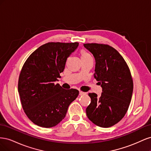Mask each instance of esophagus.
<instances>
[{
  "instance_id": "obj_1",
  "label": "esophagus",
  "mask_w": 151,
  "mask_h": 151,
  "mask_svg": "<svg viewBox=\"0 0 151 151\" xmlns=\"http://www.w3.org/2000/svg\"><path fill=\"white\" fill-rule=\"evenodd\" d=\"M86 94V93H84V92H83V91H79V95H80V96L84 95V94Z\"/></svg>"
}]
</instances>
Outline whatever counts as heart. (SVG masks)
<instances>
[{
	"instance_id": "heart-1",
	"label": "heart",
	"mask_w": 151,
	"mask_h": 151,
	"mask_svg": "<svg viewBox=\"0 0 151 151\" xmlns=\"http://www.w3.org/2000/svg\"><path fill=\"white\" fill-rule=\"evenodd\" d=\"M81 59H86V58L92 57V56L91 55V54L89 53L88 52L85 51V50H82L81 52Z\"/></svg>"
}]
</instances>
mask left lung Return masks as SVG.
I'll return each mask as SVG.
<instances>
[{"instance_id": "left-lung-1", "label": "left lung", "mask_w": 151, "mask_h": 151, "mask_svg": "<svg viewBox=\"0 0 151 151\" xmlns=\"http://www.w3.org/2000/svg\"><path fill=\"white\" fill-rule=\"evenodd\" d=\"M95 58L94 77L102 88L101 96L89 93L86 108L89 119L100 127H110L126 114L133 93V80L126 62L116 50L108 45L86 43Z\"/></svg>"}]
</instances>
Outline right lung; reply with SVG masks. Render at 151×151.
Here are the masks:
<instances>
[{"mask_svg": "<svg viewBox=\"0 0 151 151\" xmlns=\"http://www.w3.org/2000/svg\"><path fill=\"white\" fill-rule=\"evenodd\" d=\"M78 46L77 42L44 44L30 55L22 66L18 81L22 107L38 126L50 128L58 125L78 96V90L64 89L55 84L67 58Z\"/></svg>", "mask_w": 151, "mask_h": 151, "instance_id": "add662e5", "label": "right lung"}]
</instances>
